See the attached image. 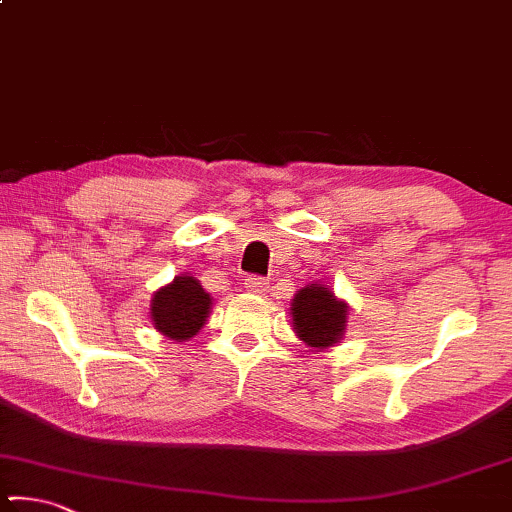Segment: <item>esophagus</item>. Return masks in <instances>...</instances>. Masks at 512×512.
Wrapping results in <instances>:
<instances>
[{
  "mask_svg": "<svg viewBox=\"0 0 512 512\" xmlns=\"http://www.w3.org/2000/svg\"><path fill=\"white\" fill-rule=\"evenodd\" d=\"M244 288H247V291H251V293L263 295L265 291H268V281H265L263 277H247V279H244Z\"/></svg>",
  "mask_w": 512,
  "mask_h": 512,
  "instance_id": "obj_1",
  "label": "esophagus"
}]
</instances>
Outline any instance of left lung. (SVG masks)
Wrapping results in <instances>:
<instances>
[{
  "instance_id": "left-lung-1",
  "label": "left lung",
  "mask_w": 512,
  "mask_h": 512,
  "mask_svg": "<svg viewBox=\"0 0 512 512\" xmlns=\"http://www.w3.org/2000/svg\"><path fill=\"white\" fill-rule=\"evenodd\" d=\"M348 302L337 298L330 286H323L314 281L295 293L291 302V321L293 330L300 342L325 351L342 342L348 325Z\"/></svg>"
}]
</instances>
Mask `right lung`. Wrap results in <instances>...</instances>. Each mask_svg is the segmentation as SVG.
<instances>
[{"label":"right lung","instance_id":"right-lung-1","mask_svg":"<svg viewBox=\"0 0 512 512\" xmlns=\"http://www.w3.org/2000/svg\"><path fill=\"white\" fill-rule=\"evenodd\" d=\"M210 311L212 295L205 293L201 281L191 274H177L170 284L154 291L150 302L154 330L173 342H189L196 337Z\"/></svg>","mask_w":512,"mask_h":512}]
</instances>
